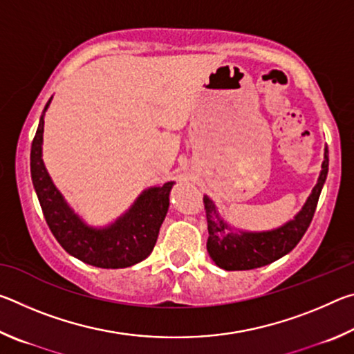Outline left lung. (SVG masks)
I'll list each match as a JSON object with an SVG mask.
<instances>
[{"label":"left lung","mask_w":354,"mask_h":354,"mask_svg":"<svg viewBox=\"0 0 354 354\" xmlns=\"http://www.w3.org/2000/svg\"><path fill=\"white\" fill-rule=\"evenodd\" d=\"M328 147L325 148V160L313 194L295 218L278 230L267 232H232L215 209L214 203L205 196V211L207 218V251L212 261L223 270H253L268 266L279 257L286 256L297 247L304 232L313 221L317 203H319L323 184L328 175Z\"/></svg>","instance_id":"1"}]
</instances>
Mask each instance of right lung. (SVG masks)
I'll return each instance as SVG.
<instances>
[{"label": "right lung", "mask_w": 354, "mask_h": 354, "mask_svg": "<svg viewBox=\"0 0 354 354\" xmlns=\"http://www.w3.org/2000/svg\"><path fill=\"white\" fill-rule=\"evenodd\" d=\"M50 103L51 98L41 112L31 145V178L53 236L67 253L93 267L124 268L143 261L158 241L173 183L143 192L123 217L104 230L88 227L64 201L41 159L44 117Z\"/></svg>", "instance_id": "add662e5"}]
</instances>
